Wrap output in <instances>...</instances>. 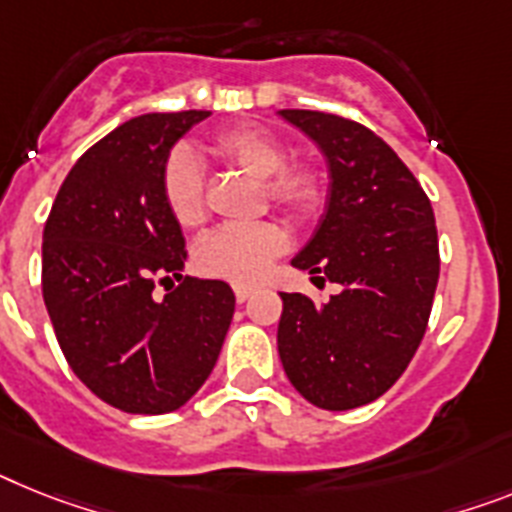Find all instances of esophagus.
Returning <instances> with one entry per match:
<instances>
[{
	"label": "esophagus",
	"mask_w": 512,
	"mask_h": 512,
	"mask_svg": "<svg viewBox=\"0 0 512 512\" xmlns=\"http://www.w3.org/2000/svg\"><path fill=\"white\" fill-rule=\"evenodd\" d=\"M252 294H255V286H244V283H236V286H234V296H236V302H239V304L247 302Z\"/></svg>",
	"instance_id": "obj_1"
}]
</instances>
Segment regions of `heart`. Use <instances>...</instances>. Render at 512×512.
<instances>
[{"label":"heart","mask_w":512,"mask_h":512,"mask_svg":"<svg viewBox=\"0 0 512 512\" xmlns=\"http://www.w3.org/2000/svg\"><path fill=\"white\" fill-rule=\"evenodd\" d=\"M213 150L229 163L263 182L273 208L294 221H307L322 208L325 187L315 163L289 161L281 137L263 127H231L218 132ZM161 197L179 226H197L205 218V174L200 158L187 148L171 150L161 166ZM286 247V234L276 223H226L197 242L195 263L208 276L226 281H255Z\"/></svg>","instance_id":"heart-1"}]
</instances>
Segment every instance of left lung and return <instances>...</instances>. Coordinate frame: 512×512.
Returning <instances> with one entry per match:
<instances>
[{
    "instance_id": "1",
    "label": "left lung",
    "mask_w": 512,
    "mask_h": 512,
    "mask_svg": "<svg viewBox=\"0 0 512 512\" xmlns=\"http://www.w3.org/2000/svg\"><path fill=\"white\" fill-rule=\"evenodd\" d=\"M278 114L315 140L330 169L325 213L291 265L341 286L322 304L281 294L278 354L309 403L349 411L380 398L422 343L440 278L435 213L409 166L364 124Z\"/></svg>"
}]
</instances>
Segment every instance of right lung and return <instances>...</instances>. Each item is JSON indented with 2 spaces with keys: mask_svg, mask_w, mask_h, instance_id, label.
Masks as SVG:
<instances>
[{
  "mask_svg": "<svg viewBox=\"0 0 512 512\" xmlns=\"http://www.w3.org/2000/svg\"><path fill=\"white\" fill-rule=\"evenodd\" d=\"M210 111L143 114L77 158L44 226L41 286L62 354L127 414H169L216 367L234 317L223 281L182 276L184 236L163 205L161 166ZM182 280L161 303L156 282Z\"/></svg>",
  "mask_w": 512,
  "mask_h": 512,
  "instance_id": "1",
  "label": "right lung"
}]
</instances>
